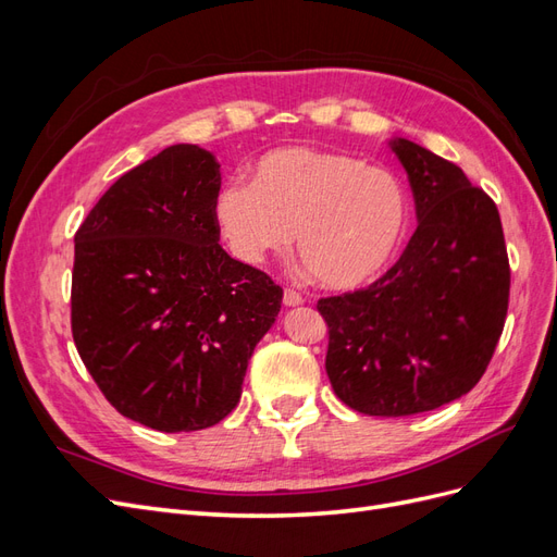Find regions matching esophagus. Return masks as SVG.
<instances>
[{
    "label": "esophagus",
    "mask_w": 557,
    "mask_h": 557,
    "mask_svg": "<svg viewBox=\"0 0 557 557\" xmlns=\"http://www.w3.org/2000/svg\"><path fill=\"white\" fill-rule=\"evenodd\" d=\"M301 301H305V299H301V295L295 293V290H290V288L283 293V305H285V307H299Z\"/></svg>",
    "instance_id": "esophagus-1"
}]
</instances>
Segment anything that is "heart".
<instances>
[{"instance_id":"1","label":"heart","mask_w":557,"mask_h":557,"mask_svg":"<svg viewBox=\"0 0 557 557\" xmlns=\"http://www.w3.org/2000/svg\"><path fill=\"white\" fill-rule=\"evenodd\" d=\"M213 223L234 258L260 267L297 252L330 290H356L393 260L407 225V193L385 166L309 146H285L252 166V183L213 195Z\"/></svg>"}]
</instances>
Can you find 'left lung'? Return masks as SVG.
<instances>
[{
    "mask_svg": "<svg viewBox=\"0 0 557 557\" xmlns=\"http://www.w3.org/2000/svg\"><path fill=\"white\" fill-rule=\"evenodd\" d=\"M409 176L418 227L364 290L318 301L334 395L364 416H413L460 399L491 362L509 307L495 201L458 164L387 139Z\"/></svg>",
    "mask_w": 557,
    "mask_h": 557,
    "instance_id": "1",
    "label": "left lung"
}]
</instances>
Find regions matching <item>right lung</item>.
Instances as JSON below:
<instances>
[{"label":"right lung","instance_id":"obj_1","mask_svg":"<svg viewBox=\"0 0 557 557\" xmlns=\"http://www.w3.org/2000/svg\"><path fill=\"white\" fill-rule=\"evenodd\" d=\"M221 164L174 144L117 178L74 237L72 332L115 411L158 432L237 407L283 290L218 244Z\"/></svg>","mask_w":557,"mask_h":557}]
</instances>
